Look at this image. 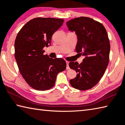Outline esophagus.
I'll list each match as a JSON object with an SVG mask.
<instances>
[{
  "mask_svg": "<svg viewBox=\"0 0 125 125\" xmlns=\"http://www.w3.org/2000/svg\"><path fill=\"white\" fill-rule=\"evenodd\" d=\"M69 62H66V69L67 70H69L70 69V67L69 66Z\"/></svg>",
  "mask_w": 125,
  "mask_h": 125,
  "instance_id": "esophagus-1",
  "label": "esophagus"
}]
</instances>
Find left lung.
I'll use <instances>...</instances> for the list:
<instances>
[{"mask_svg": "<svg viewBox=\"0 0 125 125\" xmlns=\"http://www.w3.org/2000/svg\"><path fill=\"white\" fill-rule=\"evenodd\" d=\"M66 24L77 35L76 51L85 56L80 64L69 63L77 73L70 84L78 90H89L99 82L109 63L110 46L107 31L101 23L86 17L75 18Z\"/></svg>", "mask_w": 125, "mask_h": 125, "instance_id": "obj_1", "label": "left lung"}]
</instances>
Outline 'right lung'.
<instances>
[{"instance_id": "add662e5", "label": "right lung", "mask_w": 125, "mask_h": 125, "mask_svg": "<svg viewBox=\"0 0 125 125\" xmlns=\"http://www.w3.org/2000/svg\"><path fill=\"white\" fill-rule=\"evenodd\" d=\"M63 19L37 17L22 28L15 42V57L25 82L33 89L44 91L54 85L58 74L66 63L62 58L44 55L43 48L51 43L53 34L62 25Z\"/></svg>"}]
</instances>
